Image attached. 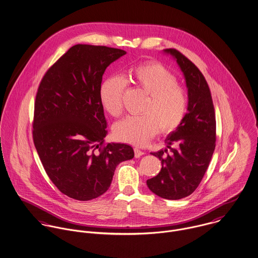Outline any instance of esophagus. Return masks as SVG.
<instances>
[{
    "label": "esophagus",
    "instance_id": "esophagus-1",
    "mask_svg": "<svg viewBox=\"0 0 258 258\" xmlns=\"http://www.w3.org/2000/svg\"><path fill=\"white\" fill-rule=\"evenodd\" d=\"M134 150H135V156H136L137 158L141 157L142 155L144 154V152H143V150H141L139 147H135V148H134Z\"/></svg>",
    "mask_w": 258,
    "mask_h": 258
}]
</instances>
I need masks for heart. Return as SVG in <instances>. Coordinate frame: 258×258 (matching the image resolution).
I'll return each instance as SVG.
<instances>
[{"label": "heart", "instance_id": "1", "mask_svg": "<svg viewBox=\"0 0 258 258\" xmlns=\"http://www.w3.org/2000/svg\"><path fill=\"white\" fill-rule=\"evenodd\" d=\"M127 83L147 95L141 110L142 115H128L114 126L115 139L122 143L144 145L159 131L170 134L182 122L187 110V94L177 84L176 77L158 62H147L131 68ZM120 77L103 81L99 97L104 109L114 117L122 113V93L126 83Z\"/></svg>", "mask_w": 258, "mask_h": 258}]
</instances>
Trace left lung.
Masks as SVG:
<instances>
[{"mask_svg": "<svg viewBox=\"0 0 258 258\" xmlns=\"http://www.w3.org/2000/svg\"><path fill=\"white\" fill-rule=\"evenodd\" d=\"M164 52L176 59L188 88V108L181 124L165 140L167 148L151 154L162 168L146 181L157 196L179 200L191 195L208 169L216 147V115L209 85L198 67L174 48Z\"/></svg>", "mask_w": 258, "mask_h": 258, "instance_id": "8db88e82", "label": "left lung"}]
</instances>
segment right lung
I'll return each instance as SVG.
<instances>
[{
    "label": "right lung",
    "mask_w": 258,
    "mask_h": 258,
    "mask_svg": "<svg viewBox=\"0 0 258 258\" xmlns=\"http://www.w3.org/2000/svg\"><path fill=\"white\" fill-rule=\"evenodd\" d=\"M126 52L76 44L46 71L34 102L32 139L43 168L66 196L89 201L110 187L115 167L134 158L131 145L105 143L99 90L107 67Z\"/></svg>",
    "instance_id": "right-lung-1"
}]
</instances>
